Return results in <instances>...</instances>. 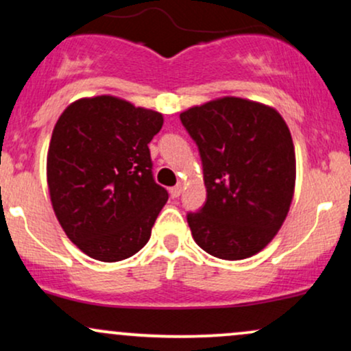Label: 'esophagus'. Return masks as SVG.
I'll list each match as a JSON object with an SVG mask.
<instances>
[{
	"mask_svg": "<svg viewBox=\"0 0 351 351\" xmlns=\"http://www.w3.org/2000/svg\"><path fill=\"white\" fill-rule=\"evenodd\" d=\"M180 195H181V186L170 188V196H171V198H178Z\"/></svg>",
	"mask_w": 351,
	"mask_h": 351,
	"instance_id": "obj_1",
	"label": "esophagus"
}]
</instances>
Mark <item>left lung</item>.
Wrapping results in <instances>:
<instances>
[{"label":"left lung","mask_w":351,"mask_h":351,"mask_svg":"<svg viewBox=\"0 0 351 351\" xmlns=\"http://www.w3.org/2000/svg\"><path fill=\"white\" fill-rule=\"evenodd\" d=\"M198 145L206 203L188 213L193 239L226 261L251 257L277 234L293 198L295 152L276 108L239 97L180 114Z\"/></svg>","instance_id":"left-lung-1"}]
</instances>
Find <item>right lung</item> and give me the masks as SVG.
<instances>
[{"mask_svg": "<svg viewBox=\"0 0 351 351\" xmlns=\"http://www.w3.org/2000/svg\"><path fill=\"white\" fill-rule=\"evenodd\" d=\"M163 115L112 95L79 99L59 117L47 152L56 217L84 254L102 263L148 243L168 191L153 180L148 143Z\"/></svg>", "mask_w": 351, "mask_h": 351, "instance_id": "obj_1", "label": "right lung"}]
</instances>
